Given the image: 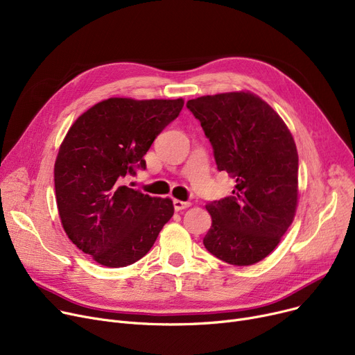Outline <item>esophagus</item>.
I'll list each match as a JSON object with an SVG mask.
<instances>
[{
	"label": "esophagus",
	"instance_id": "esophagus-1",
	"mask_svg": "<svg viewBox=\"0 0 355 355\" xmlns=\"http://www.w3.org/2000/svg\"><path fill=\"white\" fill-rule=\"evenodd\" d=\"M173 204H174V209H175V211H181V210H184V209H187V207H190V202L189 201H181V200H173Z\"/></svg>",
	"mask_w": 355,
	"mask_h": 355
}]
</instances>
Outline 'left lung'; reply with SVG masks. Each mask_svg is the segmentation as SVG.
<instances>
[{"mask_svg": "<svg viewBox=\"0 0 355 355\" xmlns=\"http://www.w3.org/2000/svg\"><path fill=\"white\" fill-rule=\"evenodd\" d=\"M209 138L218 171L234 181L232 196L206 209V249L229 265L249 266L270 254L292 225L297 206V151L276 112L249 92L187 102Z\"/></svg>", "mask_w": 355, "mask_h": 355, "instance_id": "8db88e82", "label": "left lung"}]
</instances>
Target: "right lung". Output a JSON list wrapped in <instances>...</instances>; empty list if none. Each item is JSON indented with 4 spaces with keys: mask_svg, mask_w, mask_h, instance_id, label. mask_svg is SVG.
I'll list each match as a JSON object with an SVG mask.
<instances>
[{
    "mask_svg": "<svg viewBox=\"0 0 355 355\" xmlns=\"http://www.w3.org/2000/svg\"><path fill=\"white\" fill-rule=\"evenodd\" d=\"M182 106V99L110 98L87 109L64 137L54 164L59 216L69 239L99 265L135 263L173 217L171 198L122 181L145 170L144 155Z\"/></svg>",
    "mask_w": 355,
    "mask_h": 355,
    "instance_id": "obj_1",
    "label": "right lung"
}]
</instances>
